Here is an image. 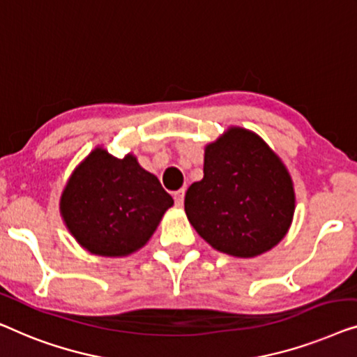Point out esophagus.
I'll return each mask as SVG.
<instances>
[{"label":"esophagus","mask_w":357,"mask_h":357,"mask_svg":"<svg viewBox=\"0 0 357 357\" xmlns=\"http://www.w3.org/2000/svg\"><path fill=\"white\" fill-rule=\"evenodd\" d=\"M184 194H185V190L184 189H179V190H176V192H174V202H176V205H183L184 204Z\"/></svg>","instance_id":"34e87169"}]
</instances>
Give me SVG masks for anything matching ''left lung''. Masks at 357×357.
I'll list each match as a JSON object with an SVG mask.
<instances>
[{
  "mask_svg": "<svg viewBox=\"0 0 357 357\" xmlns=\"http://www.w3.org/2000/svg\"><path fill=\"white\" fill-rule=\"evenodd\" d=\"M294 204L278 155L252 130L229 128L205 147L204 178L189 185L184 210L213 249L249 259L284 238Z\"/></svg>",
  "mask_w": 357,
  "mask_h": 357,
  "instance_id": "1",
  "label": "left lung"
}]
</instances>
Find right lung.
<instances>
[{"label": "right lung", "mask_w": 357, "mask_h": 357, "mask_svg": "<svg viewBox=\"0 0 357 357\" xmlns=\"http://www.w3.org/2000/svg\"><path fill=\"white\" fill-rule=\"evenodd\" d=\"M172 205V195L132 153L116 158L97 147L74 169L59 208L84 249L123 257L145 245Z\"/></svg>", "instance_id": "obj_1"}]
</instances>
